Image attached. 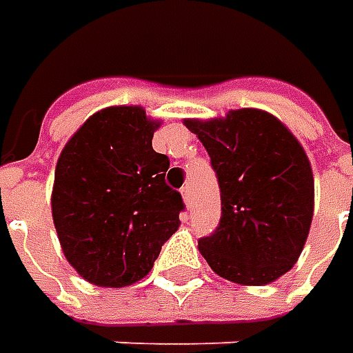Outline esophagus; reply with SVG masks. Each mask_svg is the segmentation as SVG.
<instances>
[{"label":"esophagus","mask_w":353,"mask_h":353,"mask_svg":"<svg viewBox=\"0 0 353 353\" xmlns=\"http://www.w3.org/2000/svg\"><path fill=\"white\" fill-rule=\"evenodd\" d=\"M181 194H183L184 204H190V186H184L183 190H181Z\"/></svg>","instance_id":"obj_1"}]
</instances>
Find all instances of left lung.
I'll return each mask as SVG.
<instances>
[{
  "mask_svg": "<svg viewBox=\"0 0 353 353\" xmlns=\"http://www.w3.org/2000/svg\"><path fill=\"white\" fill-rule=\"evenodd\" d=\"M212 159L222 218L198 251L212 271L263 287L299 261L314 214V176L305 147L273 114L257 108L184 119Z\"/></svg>",
  "mask_w": 353,
  "mask_h": 353,
  "instance_id": "obj_1",
  "label": "left lung"
}]
</instances>
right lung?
I'll list each match as a JSON object with an SVG mask.
<instances>
[{
  "instance_id": "right-lung-1",
  "label": "right lung",
  "mask_w": 353,
  "mask_h": 353,
  "mask_svg": "<svg viewBox=\"0 0 353 353\" xmlns=\"http://www.w3.org/2000/svg\"><path fill=\"white\" fill-rule=\"evenodd\" d=\"M161 123L141 105L103 108L76 129L57 161V236L66 261L96 287L141 281L181 225L183 198L165 183L169 157L151 143Z\"/></svg>"
}]
</instances>
